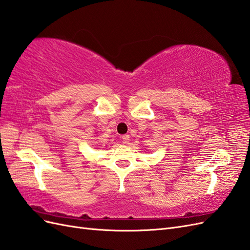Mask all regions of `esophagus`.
<instances>
[{
  "label": "esophagus",
  "mask_w": 250,
  "mask_h": 250,
  "mask_svg": "<svg viewBox=\"0 0 250 250\" xmlns=\"http://www.w3.org/2000/svg\"><path fill=\"white\" fill-rule=\"evenodd\" d=\"M121 140H123V144H129V141H130V136L129 135H123V136H121Z\"/></svg>",
  "instance_id": "esophagus-1"
}]
</instances>
